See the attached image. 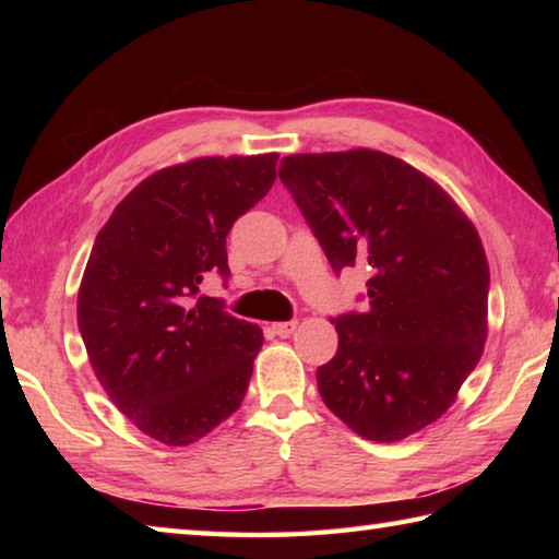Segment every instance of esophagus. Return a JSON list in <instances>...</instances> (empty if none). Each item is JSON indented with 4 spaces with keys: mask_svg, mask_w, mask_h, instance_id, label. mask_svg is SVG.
Here are the masks:
<instances>
[{
    "mask_svg": "<svg viewBox=\"0 0 559 559\" xmlns=\"http://www.w3.org/2000/svg\"><path fill=\"white\" fill-rule=\"evenodd\" d=\"M295 326H298V322H278V324L271 326V331L276 336H281V338H288L293 331H295Z\"/></svg>",
    "mask_w": 559,
    "mask_h": 559,
    "instance_id": "obj_1",
    "label": "esophagus"
}]
</instances>
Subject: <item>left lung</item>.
Segmentation results:
<instances>
[{
  "label": "left lung",
  "instance_id": "obj_1",
  "mask_svg": "<svg viewBox=\"0 0 559 559\" xmlns=\"http://www.w3.org/2000/svg\"><path fill=\"white\" fill-rule=\"evenodd\" d=\"M281 182L331 269L367 273L317 370L329 411L372 442L442 418L488 338L490 269L476 225L430 177L382 151L295 153Z\"/></svg>",
  "mask_w": 559,
  "mask_h": 559
}]
</instances>
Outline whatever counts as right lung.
<instances>
[{"mask_svg": "<svg viewBox=\"0 0 559 559\" xmlns=\"http://www.w3.org/2000/svg\"><path fill=\"white\" fill-rule=\"evenodd\" d=\"M276 160L213 156L153 173L91 249L76 302L91 367L115 406L168 447L206 437L247 394L264 334L197 293L209 273L228 281L225 237L266 197Z\"/></svg>", "mask_w": 559, "mask_h": 559, "instance_id": "obj_1", "label": "right lung"}]
</instances>
